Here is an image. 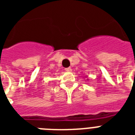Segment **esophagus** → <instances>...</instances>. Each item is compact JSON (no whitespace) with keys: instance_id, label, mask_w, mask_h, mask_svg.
Here are the masks:
<instances>
[{"instance_id":"1","label":"esophagus","mask_w":135,"mask_h":135,"mask_svg":"<svg viewBox=\"0 0 135 135\" xmlns=\"http://www.w3.org/2000/svg\"><path fill=\"white\" fill-rule=\"evenodd\" d=\"M65 71H71V68H70V67L66 68Z\"/></svg>"}]
</instances>
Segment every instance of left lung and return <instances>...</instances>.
I'll return each instance as SVG.
<instances>
[{
    "mask_svg": "<svg viewBox=\"0 0 135 135\" xmlns=\"http://www.w3.org/2000/svg\"><path fill=\"white\" fill-rule=\"evenodd\" d=\"M87 80H88V79H87Z\"/></svg>",
    "mask_w": 135,
    "mask_h": 135,
    "instance_id": "8db88e82",
    "label": "left lung"
}]
</instances>
